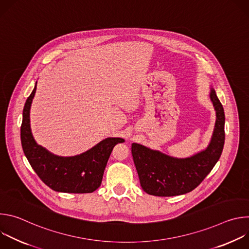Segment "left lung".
<instances>
[{
    "mask_svg": "<svg viewBox=\"0 0 249 249\" xmlns=\"http://www.w3.org/2000/svg\"><path fill=\"white\" fill-rule=\"evenodd\" d=\"M210 99L216 111V122L206 149L188 158H174L143 145L132 144L133 160L145 192L160 197L188 193L215 166L225 144V112L213 88L210 90Z\"/></svg>",
    "mask_w": 249,
    "mask_h": 249,
    "instance_id": "obj_1",
    "label": "left lung"
}]
</instances>
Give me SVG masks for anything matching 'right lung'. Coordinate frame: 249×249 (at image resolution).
Returning <instances> with one entry per match:
<instances>
[{
  "label": "right lung",
  "instance_id": "1",
  "mask_svg": "<svg viewBox=\"0 0 249 249\" xmlns=\"http://www.w3.org/2000/svg\"><path fill=\"white\" fill-rule=\"evenodd\" d=\"M36 84L27 97L22 112L20 140L23 153L33 170L52 190L64 193H91L101 184L102 176L115 145L122 138H106L85 153L72 157L52 154L35 142L30 128V107Z\"/></svg>",
  "mask_w": 249,
  "mask_h": 249
}]
</instances>
